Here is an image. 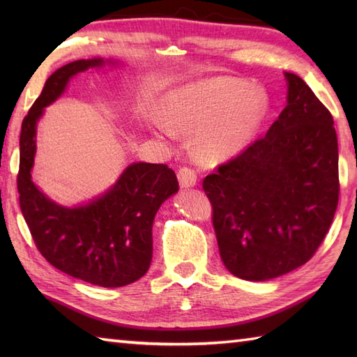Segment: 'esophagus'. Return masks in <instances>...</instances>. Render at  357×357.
Masks as SVG:
<instances>
[{"label": "esophagus", "instance_id": "esophagus-1", "mask_svg": "<svg viewBox=\"0 0 357 357\" xmlns=\"http://www.w3.org/2000/svg\"><path fill=\"white\" fill-rule=\"evenodd\" d=\"M178 181L181 187L188 188L198 184V176H196V172L190 169V167H183V169H179L178 172Z\"/></svg>", "mask_w": 357, "mask_h": 357}]
</instances>
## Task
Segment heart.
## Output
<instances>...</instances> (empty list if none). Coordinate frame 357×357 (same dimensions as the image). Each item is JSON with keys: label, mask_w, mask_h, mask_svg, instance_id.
<instances>
[{"label": "heart", "mask_w": 357, "mask_h": 357, "mask_svg": "<svg viewBox=\"0 0 357 357\" xmlns=\"http://www.w3.org/2000/svg\"><path fill=\"white\" fill-rule=\"evenodd\" d=\"M268 93L238 78L215 77L172 90L164 118L153 126L164 136L193 133V150L201 161H229L248 147L268 112Z\"/></svg>", "instance_id": "obj_1"}]
</instances>
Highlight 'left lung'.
Listing matches in <instances>:
<instances>
[{
    "label": "left lung",
    "mask_w": 357,
    "mask_h": 357,
    "mask_svg": "<svg viewBox=\"0 0 357 357\" xmlns=\"http://www.w3.org/2000/svg\"><path fill=\"white\" fill-rule=\"evenodd\" d=\"M287 105L267 135L219 165L202 188L231 275L268 280L312 259L339 201L337 136L328 109L285 72Z\"/></svg>",
    "instance_id": "8db88e82"
}]
</instances>
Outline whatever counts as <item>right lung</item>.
<instances>
[{
    "label": "right lung",
    "instance_id": "1",
    "mask_svg": "<svg viewBox=\"0 0 357 357\" xmlns=\"http://www.w3.org/2000/svg\"><path fill=\"white\" fill-rule=\"evenodd\" d=\"M102 58L78 59L53 72L21 126L20 207L40 253L53 267L84 282L124 287L146 275L153 253L151 227L162 202L179 190L176 174L165 164L133 162L104 195L84 206L64 207L32 181L36 123L63 95L70 78Z\"/></svg>",
    "mask_w": 357,
    "mask_h": 357
}]
</instances>
